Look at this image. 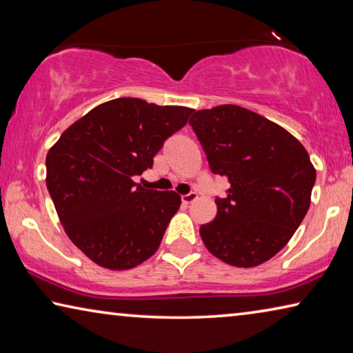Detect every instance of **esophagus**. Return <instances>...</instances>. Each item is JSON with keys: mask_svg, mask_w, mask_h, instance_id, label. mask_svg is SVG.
<instances>
[{"mask_svg": "<svg viewBox=\"0 0 353 353\" xmlns=\"http://www.w3.org/2000/svg\"><path fill=\"white\" fill-rule=\"evenodd\" d=\"M196 198H198V194H196V193L183 194V196H182V202H183L185 205H187V204H191V202H193Z\"/></svg>", "mask_w": 353, "mask_h": 353, "instance_id": "obj_1", "label": "esophagus"}]
</instances>
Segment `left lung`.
I'll use <instances>...</instances> for the list:
<instances>
[{
  "instance_id": "obj_1",
  "label": "left lung",
  "mask_w": 353,
  "mask_h": 353,
  "mask_svg": "<svg viewBox=\"0 0 353 353\" xmlns=\"http://www.w3.org/2000/svg\"><path fill=\"white\" fill-rule=\"evenodd\" d=\"M213 174L229 181L218 213L201 225L205 248L227 265L272 259L305 218L316 171L283 128L240 105L198 110L190 119Z\"/></svg>"
}]
</instances>
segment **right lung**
I'll return each mask as SVG.
<instances>
[{"instance_id":"1","label":"right lung","mask_w":353,"mask_h":353,"mask_svg":"<svg viewBox=\"0 0 353 353\" xmlns=\"http://www.w3.org/2000/svg\"><path fill=\"white\" fill-rule=\"evenodd\" d=\"M193 109L139 98L104 103L65 130L46 155V187L65 232L107 270H130L159 249L181 207L174 191L145 190L135 176L188 121Z\"/></svg>"}]
</instances>
